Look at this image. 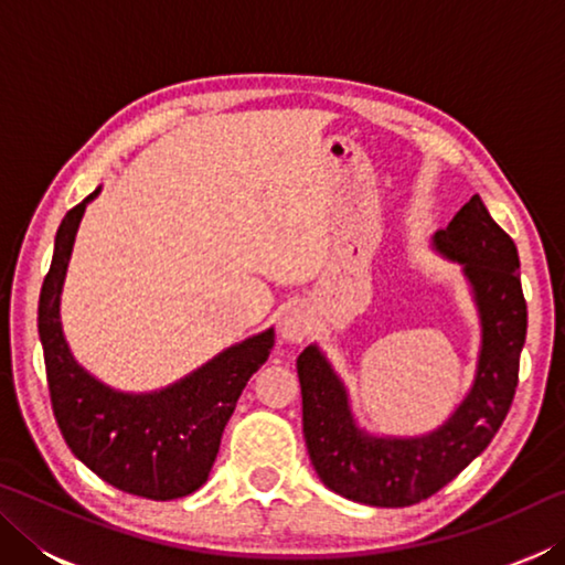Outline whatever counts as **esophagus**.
Segmentation results:
<instances>
[{"label":"esophagus","instance_id":"34e87169","mask_svg":"<svg viewBox=\"0 0 565 565\" xmlns=\"http://www.w3.org/2000/svg\"><path fill=\"white\" fill-rule=\"evenodd\" d=\"M279 331H281V337L289 341H303L306 337H309L311 319H309V313H306L303 306H299V303L286 306V309L281 311V319H279Z\"/></svg>","mask_w":565,"mask_h":565}]
</instances>
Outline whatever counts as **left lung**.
<instances>
[{
    "label": "left lung",
    "instance_id": "obj_1",
    "mask_svg": "<svg viewBox=\"0 0 565 565\" xmlns=\"http://www.w3.org/2000/svg\"><path fill=\"white\" fill-rule=\"evenodd\" d=\"M434 242L448 259L463 264L483 321L476 384L444 428L408 441L361 434L347 391L319 349H303L296 359L311 463L333 493L356 503L404 509L441 491L493 441L519 386L529 309L513 238L473 194Z\"/></svg>",
    "mask_w": 565,
    "mask_h": 565
}]
</instances>
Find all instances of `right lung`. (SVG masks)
Segmentation results:
<instances>
[{"label": "right lung", "mask_w": 565, "mask_h": 565, "mask_svg": "<svg viewBox=\"0 0 565 565\" xmlns=\"http://www.w3.org/2000/svg\"><path fill=\"white\" fill-rule=\"evenodd\" d=\"M72 206L56 232L40 294V337L52 411L66 446L102 481L151 501L181 499L206 483L226 420L246 381L269 359L264 331L209 361L196 374L149 396L117 394L76 366L60 329V291L76 226L89 199Z\"/></svg>", "instance_id": "1"}]
</instances>
